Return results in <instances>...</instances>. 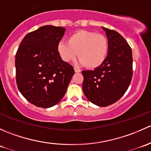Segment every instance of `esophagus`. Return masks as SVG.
Instances as JSON below:
<instances>
[{"label": "esophagus", "instance_id": "1", "mask_svg": "<svg viewBox=\"0 0 151 151\" xmlns=\"http://www.w3.org/2000/svg\"><path fill=\"white\" fill-rule=\"evenodd\" d=\"M74 71H75V72H80V71H81V70L79 69V68H74Z\"/></svg>", "mask_w": 151, "mask_h": 151}]
</instances>
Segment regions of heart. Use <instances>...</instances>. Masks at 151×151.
I'll return each instance as SVG.
<instances>
[{"label":"heart","mask_w":151,"mask_h":151,"mask_svg":"<svg viewBox=\"0 0 151 151\" xmlns=\"http://www.w3.org/2000/svg\"><path fill=\"white\" fill-rule=\"evenodd\" d=\"M108 41L101 33L80 30L68 37V42L60 41L57 50L62 60L73 61L78 55L80 63L90 68H96L105 61L108 54Z\"/></svg>","instance_id":"obj_1"}]
</instances>
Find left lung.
<instances>
[{"instance_id": "obj_1", "label": "left lung", "mask_w": 151, "mask_h": 151, "mask_svg": "<svg viewBox=\"0 0 151 151\" xmlns=\"http://www.w3.org/2000/svg\"><path fill=\"white\" fill-rule=\"evenodd\" d=\"M108 39L105 61L94 70L83 71V90L93 104L106 106L124 95L132 78V49L126 39L113 30L103 28Z\"/></svg>"}]
</instances>
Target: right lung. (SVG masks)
<instances>
[{
  "instance_id": "1",
  "label": "right lung",
  "mask_w": 151,
  "mask_h": 151,
  "mask_svg": "<svg viewBox=\"0 0 151 151\" xmlns=\"http://www.w3.org/2000/svg\"><path fill=\"white\" fill-rule=\"evenodd\" d=\"M66 29L45 25L28 33L15 56L18 89L30 103L48 108L57 104L66 93L74 74L57 50Z\"/></svg>"
}]
</instances>
